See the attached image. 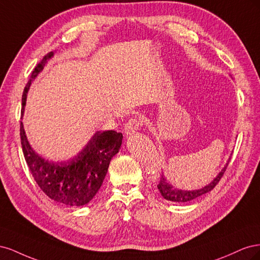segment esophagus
Masks as SVG:
<instances>
[{"label": "esophagus", "mask_w": 260, "mask_h": 260, "mask_svg": "<svg viewBox=\"0 0 260 260\" xmlns=\"http://www.w3.org/2000/svg\"><path fill=\"white\" fill-rule=\"evenodd\" d=\"M141 125H142V122L140 121V119H138V118H131L124 125L125 136L129 137L135 135V133L141 128Z\"/></svg>", "instance_id": "34e87169"}]
</instances>
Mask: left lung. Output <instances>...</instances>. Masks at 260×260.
Here are the masks:
<instances>
[{
    "mask_svg": "<svg viewBox=\"0 0 260 260\" xmlns=\"http://www.w3.org/2000/svg\"><path fill=\"white\" fill-rule=\"evenodd\" d=\"M231 159V157L228 159L225 166L221 169V171L219 172L217 175V177L211 181V182L207 185H205L202 188H199V190H192V191H185V190H179V188L172 186V184H170L169 181L165 178L164 176H161L160 181L157 187L161 194L162 198L167 201H171V202H177V203H185V202H190L193 201L195 199L200 198V196L206 194L208 192H210L212 188H214L218 182L221 179V177L223 176L224 171L228 167V164H229V160Z\"/></svg>",
    "mask_w": 260,
    "mask_h": 260,
    "instance_id": "obj_1",
    "label": "left lung"
}]
</instances>
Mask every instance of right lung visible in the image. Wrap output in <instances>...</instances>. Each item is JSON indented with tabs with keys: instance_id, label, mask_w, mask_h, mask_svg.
Segmentation results:
<instances>
[{
	"instance_id": "obj_1",
	"label": "right lung",
	"mask_w": 260,
	"mask_h": 260,
	"mask_svg": "<svg viewBox=\"0 0 260 260\" xmlns=\"http://www.w3.org/2000/svg\"><path fill=\"white\" fill-rule=\"evenodd\" d=\"M54 53L46 54L36 66L22 93L21 116L25 112L27 93ZM22 153L31 175L41 190L55 202L66 206H83L88 204L103 183L109 162L122 143V133L114 130L98 131L81 152L65 161L44 159L31 147L23 124L20 122Z\"/></svg>"
}]
</instances>
